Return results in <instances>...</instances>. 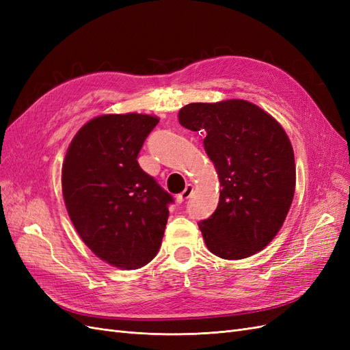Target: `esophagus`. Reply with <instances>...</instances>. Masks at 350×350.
Returning <instances> with one entry per match:
<instances>
[{
    "instance_id": "34e87169",
    "label": "esophagus",
    "mask_w": 350,
    "mask_h": 350,
    "mask_svg": "<svg viewBox=\"0 0 350 350\" xmlns=\"http://www.w3.org/2000/svg\"><path fill=\"white\" fill-rule=\"evenodd\" d=\"M193 191H194V187L193 185H187V188L184 189V191L181 193V194H178V197H176V200H178V203H183V201H185V200H188L189 197H191V194H193Z\"/></svg>"
}]
</instances>
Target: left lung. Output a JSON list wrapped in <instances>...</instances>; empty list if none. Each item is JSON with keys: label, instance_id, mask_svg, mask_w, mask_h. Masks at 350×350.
<instances>
[{"label": "left lung", "instance_id": "8db88e82", "mask_svg": "<svg viewBox=\"0 0 350 350\" xmlns=\"http://www.w3.org/2000/svg\"><path fill=\"white\" fill-rule=\"evenodd\" d=\"M179 124L204 135L220 183L219 204L198 221L207 248L225 260L247 258L278 235L291 208L296 171L288 134L242 99L188 103Z\"/></svg>", "mask_w": 350, "mask_h": 350}]
</instances>
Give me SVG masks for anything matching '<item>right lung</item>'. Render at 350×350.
<instances>
[{"instance_id":"right-lung-1","label":"right lung","mask_w":350,"mask_h":350,"mask_svg":"<svg viewBox=\"0 0 350 350\" xmlns=\"http://www.w3.org/2000/svg\"><path fill=\"white\" fill-rule=\"evenodd\" d=\"M159 118L100 115L74 135L62 163V196L83 242L111 266L140 269L161 248L174 197L137 157Z\"/></svg>"}]
</instances>
